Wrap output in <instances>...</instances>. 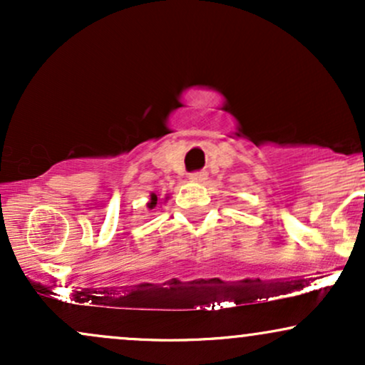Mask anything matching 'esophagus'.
<instances>
[{"label":"esophagus","instance_id":"1","mask_svg":"<svg viewBox=\"0 0 365 365\" xmlns=\"http://www.w3.org/2000/svg\"><path fill=\"white\" fill-rule=\"evenodd\" d=\"M206 178H207L206 171H197V173L188 175V180H190V182H194V183H202Z\"/></svg>","mask_w":365,"mask_h":365}]
</instances>
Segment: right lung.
I'll return each mask as SVG.
<instances>
[{
	"mask_svg": "<svg viewBox=\"0 0 365 365\" xmlns=\"http://www.w3.org/2000/svg\"><path fill=\"white\" fill-rule=\"evenodd\" d=\"M170 199V195H166L165 197V202L166 200ZM159 204V199H158V195L156 194H150V197H149V202H148V209H154Z\"/></svg>",
	"mask_w": 365,
	"mask_h": 365,
	"instance_id": "1",
	"label": "right lung"
}]
</instances>
